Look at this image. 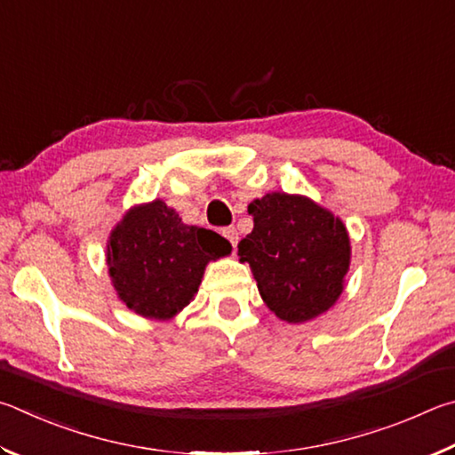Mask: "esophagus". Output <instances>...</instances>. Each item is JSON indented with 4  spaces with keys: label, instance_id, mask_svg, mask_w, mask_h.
Instances as JSON below:
<instances>
[{
    "label": "esophagus",
    "instance_id": "1",
    "mask_svg": "<svg viewBox=\"0 0 455 455\" xmlns=\"http://www.w3.org/2000/svg\"><path fill=\"white\" fill-rule=\"evenodd\" d=\"M221 234H223V237H226V240L235 248L237 240H240V235H237V229H235V228H226Z\"/></svg>",
    "mask_w": 455,
    "mask_h": 455
}]
</instances>
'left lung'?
Here are the masks:
<instances>
[{
  "label": "left lung",
  "instance_id": "1",
  "mask_svg": "<svg viewBox=\"0 0 455 455\" xmlns=\"http://www.w3.org/2000/svg\"><path fill=\"white\" fill-rule=\"evenodd\" d=\"M253 229L237 245L264 304L280 320L306 323L336 306L352 264L346 223L301 194L269 191L248 205Z\"/></svg>",
  "mask_w": 455,
  "mask_h": 455
}]
</instances>
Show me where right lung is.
I'll return each mask as SVG.
<instances>
[{
	"mask_svg": "<svg viewBox=\"0 0 455 455\" xmlns=\"http://www.w3.org/2000/svg\"><path fill=\"white\" fill-rule=\"evenodd\" d=\"M232 253L212 229L188 226L164 199L132 205L108 237V274L117 298L146 320L170 322L189 306L210 261Z\"/></svg>",
	"mask_w": 455,
	"mask_h": 455,
	"instance_id": "right-lung-1",
	"label": "right lung"
}]
</instances>
